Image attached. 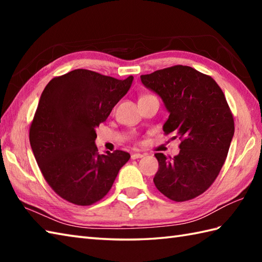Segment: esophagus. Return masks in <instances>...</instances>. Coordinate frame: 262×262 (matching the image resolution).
Instances as JSON below:
<instances>
[{"mask_svg": "<svg viewBox=\"0 0 262 262\" xmlns=\"http://www.w3.org/2000/svg\"><path fill=\"white\" fill-rule=\"evenodd\" d=\"M143 157H144V154H142V153H133V154H132V159H133V160L141 159V158H143Z\"/></svg>", "mask_w": 262, "mask_h": 262, "instance_id": "esophagus-1", "label": "esophagus"}]
</instances>
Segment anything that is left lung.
<instances>
[{
    "instance_id": "8db88e82",
    "label": "left lung",
    "mask_w": 262,
    "mask_h": 262,
    "mask_svg": "<svg viewBox=\"0 0 262 262\" xmlns=\"http://www.w3.org/2000/svg\"><path fill=\"white\" fill-rule=\"evenodd\" d=\"M144 86L162 99L169 118L163 130L181 140L173 159L157 153L155 187L174 202L205 192L219 176L234 135V120L223 91L210 76L176 65L141 75ZM174 136V138L177 137Z\"/></svg>"
}]
</instances>
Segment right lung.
Segmentation results:
<instances>
[{"mask_svg":"<svg viewBox=\"0 0 262 262\" xmlns=\"http://www.w3.org/2000/svg\"><path fill=\"white\" fill-rule=\"evenodd\" d=\"M133 80L80 69L54 77L42 91L30 126V145L45 180L63 199L80 206L97 203L129 160V153L118 149L99 154L96 128Z\"/></svg>","mask_w":262,"mask_h":262,"instance_id":"obj_1","label":"right lung"}]
</instances>
